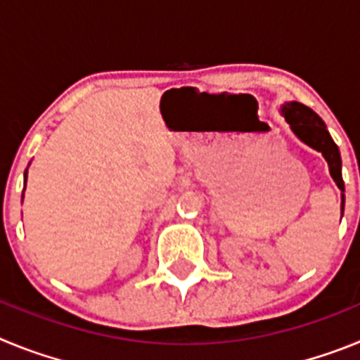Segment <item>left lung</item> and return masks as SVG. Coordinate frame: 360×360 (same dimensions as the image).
<instances>
[{"label": "left lung", "mask_w": 360, "mask_h": 360, "mask_svg": "<svg viewBox=\"0 0 360 360\" xmlns=\"http://www.w3.org/2000/svg\"><path fill=\"white\" fill-rule=\"evenodd\" d=\"M283 115H285L287 122L290 124L292 131L304 144H308L316 151L323 153V157L328 162L330 174H332L333 182L345 193V182H342L341 173V153H339L335 142L332 141V136H330L328 129H326L324 122L321 120V117L314 110L299 103L285 104L283 106ZM342 209H345V195H342L341 211Z\"/></svg>", "instance_id": "1"}]
</instances>
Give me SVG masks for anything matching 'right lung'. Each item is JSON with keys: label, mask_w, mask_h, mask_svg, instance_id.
<instances>
[{"label": "right lung", "mask_w": 360, "mask_h": 360, "mask_svg": "<svg viewBox=\"0 0 360 360\" xmlns=\"http://www.w3.org/2000/svg\"><path fill=\"white\" fill-rule=\"evenodd\" d=\"M25 184H27V174H25Z\"/></svg>", "instance_id": "right-lung-1"}]
</instances>
